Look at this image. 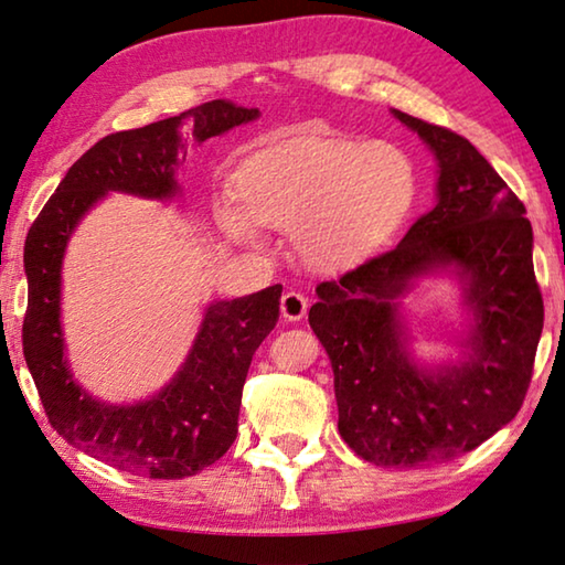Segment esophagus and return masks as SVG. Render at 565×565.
Here are the masks:
<instances>
[{"mask_svg":"<svg viewBox=\"0 0 565 565\" xmlns=\"http://www.w3.org/2000/svg\"><path fill=\"white\" fill-rule=\"evenodd\" d=\"M280 312H282V318L290 320V322L302 320L305 312H308V298H305V295L298 292V290L285 292L282 300H280Z\"/></svg>","mask_w":565,"mask_h":565,"instance_id":"esophagus-1","label":"esophagus"}]
</instances>
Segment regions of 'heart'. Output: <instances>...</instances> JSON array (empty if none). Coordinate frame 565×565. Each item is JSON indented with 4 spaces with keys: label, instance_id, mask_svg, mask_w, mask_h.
Instances as JSON below:
<instances>
[{
    "label": "heart",
    "instance_id": "heart-1",
    "mask_svg": "<svg viewBox=\"0 0 565 565\" xmlns=\"http://www.w3.org/2000/svg\"><path fill=\"white\" fill-rule=\"evenodd\" d=\"M233 188L244 211L223 205L221 225L235 241H255V220L295 231L308 263L344 267L397 231L417 201L419 175L397 143L295 136L243 161Z\"/></svg>",
    "mask_w": 565,
    "mask_h": 565
}]
</instances>
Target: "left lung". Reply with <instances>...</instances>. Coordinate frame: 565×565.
Segmentation results:
<instances>
[{
    "instance_id": "left-lung-1",
    "label": "left lung",
    "mask_w": 565,
    "mask_h": 565,
    "mask_svg": "<svg viewBox=\"0 0 565 565\" xmlns=\"http://www.w3.org/2000/svg\"><path fill=\"white\" fill-rule=\"evenodd\" d=\"M439 163L437 205L397 247L318 285L310 328L328 350L338 429L377 467H424L461 457L516 417L543 330L526 207L467 138L394 111ZM465 282L475 324L468 358L419 369L406 350L398 298L434 269Z\"/></svg>"
}]
</instances>
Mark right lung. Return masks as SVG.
<instances>
[{
    "mask_svg": "<svg viewBox=\"0 0 565 565\" xmlns=\"http://www.w3.org/2000/svg\"><path fill=\"white\" fill-rule=\"evenodd\" d=\"M257 116V108L215 98L163 121L102 138L68 168L26 233L29 300L22 348L49 424L68 444L136 477H193L231 449L247 370L280 318L282 285L213 302L175 377L156 397L116 407L88 397L64 360L58 300L66 243L88 207L108 191L158 201L173 198L175 166L185 161V156L178 158L181 128H191L195 141L203 143Z\"/></svg>",
    "mask_w": 565,
    "mask_h": 565,
    "instance_id": "obj_1",
    "label": "right lung"
}]
</instances>
